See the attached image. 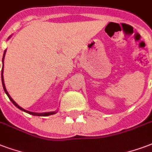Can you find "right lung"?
I'll return each mask as SVG.
<instances>
[{
	"label": "right lung",
	"mask_w": 152,
	"mask_h": 152,
	"mask_svg": "<svg viewBox=\"0 0 152 152\" xmlns=\"http://www.w3.org/2000/svg\"><path fill=\"white\" fill-rule=\"evenodd\" d=\"M5 52H6V50L4 52V55H3V58H2V61H3V66H4V54H5ZM1 81H2V85H3V88H4V92L6 93V94L8 95V97H9V99L11 100V102L13 103V104L15 105L16 107H18V108H19L20 110H23V111H25V112L26 113H28V114H30V115H37V116H49V115H53V114H55L56 112H47V113H34V112H30V111H28V110H24L23 108H21V107H20V106H18L17 103H16L13 100H12V99L10 97V95L9 94V93L7 92L6 89H5V86H4V78H3V67H2V70H1Z\"/></svg>",
	"instance_id": "right-lung-1"
}]
</instances>
